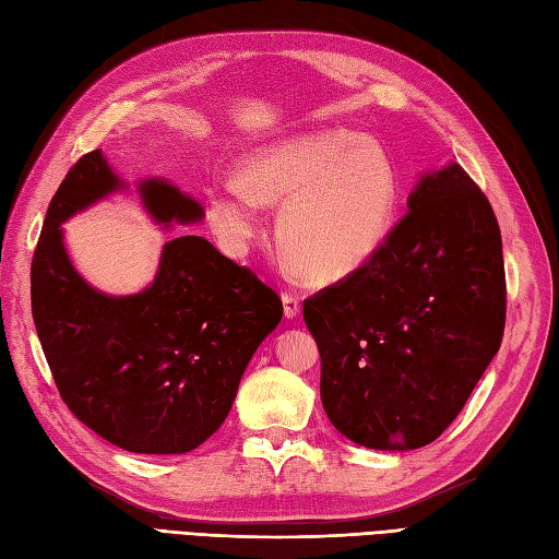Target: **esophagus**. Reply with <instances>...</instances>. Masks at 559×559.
I'll use <instances>...</instances> for the list:
<instances>
[{
    "mask_svg": "<svg viewBox=\"0 0 559 559\" xmlns=\"http://www.w3.org/2000/svg\"><path fill=\"white\" fill-rule=\"evenodd\" d=\"M281 299H283V313L285 319H295L299 317V311H302V299H299L295 293L285 290L281 293Z\"/></svg>",
    "mask_w": 559,
    "mask_h": 559,
    "instance_id": "1",
    "label": "esophagus"
}]
</instances>
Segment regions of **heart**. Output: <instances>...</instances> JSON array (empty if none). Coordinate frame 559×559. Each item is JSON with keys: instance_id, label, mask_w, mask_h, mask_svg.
<instances>
[{"instance_id": "obj_1", "label": "heart", "mask_w": 559, "mask_h": 559, "mask_svg": "<svg viewBox=\"0 0 559 559\" xmlns=\"http://www.w3.org/2000/svg\"><path fill=\"white\" fill-rule=\"evenodd\" d=\"M281 205L276 240L285 264L311 283L359 274L388 246L399 212V177L380 143L349 130H323L252 153L240 179L207 195V222L240 254L262 205Z\"/></svg>"}]
</instances>
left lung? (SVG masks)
I'll use <instances>...</instances> for the list:
<instances>
[{
    "instance_id": "1",
    "label": "left lung",
    "mask_w": 559,
    "mask_h": 559,
    "mask_svg": "<svg viewBox=\"0 0 559 559\" xmlns=\"http://www.w3.org/2000/svg\"><path fill=\"white\" fill-rule=\"evenodd\" d=\"M302 313L337 432L378 451L427 447L503 340V240L491 203L457 163L425 175L376 260L305 299Z\"/></svg>"
}]
</instances>
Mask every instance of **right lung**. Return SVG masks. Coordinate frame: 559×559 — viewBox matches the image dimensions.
I'll list each match as a JSON object with an SVG mask.
<instances>
[{
  "instance_id": "right-lung-1",
  "label": "right lung",
  "mask_w": 559,
  "mask_h": 559,
  "mask_svg": "<svg viewBox=\"0 0 559 559\" xmlns=\"http://www.w3.org/2000/svg\"><path fill=\"white\" fill-rule=\"evenodd\" d=\"M120 189L104 153L92 151L51 198L31 269L37 337L66 406L98 437L132 453H189L228 416L283 305L203 236L165 242L146 290H94L70 264L61 224ZM139 193L155 222L203 219L198 200L163 179L141 181Z\"/></svg>"
}]
</instances>
